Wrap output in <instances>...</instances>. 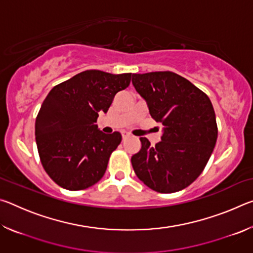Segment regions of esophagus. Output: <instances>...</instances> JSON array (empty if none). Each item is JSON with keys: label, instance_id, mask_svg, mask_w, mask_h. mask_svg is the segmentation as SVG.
I'll list each match as a JSON object with an SVG mask.
<instances>
[{"label": "esophagus", "instance_id": "esophagus-1", "mask_svg": "<svg viewBox=\"0 0 253 253\" xmlns=\"http://www.w3.org/2000/svg\"><path fill=\"white\" fill-rule=\"evenodd\" d=\"M122 136H123V139H126V138H127V137H129L130 135H129V134H128V132H127V131H122Z\"/></svg>", "mask_w": 253, "mask_h": 253}]
</instances>
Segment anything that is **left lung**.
Returning a JSON list of instances; mask_svg holds the SVG:
<instances>
[{
  "instance_id": "left-lung-1",
  "label": "left lung",
  "mask_w": 253,
  "mask_h": 253,
  "mask_svg": "<svg viewBox=\"0 0 253 253\" xmlns=\"http://www.w3.org/2000/svg\"><path fill=\"white\" fill-rule=\"evenodd\" d=\"M136 91L152 118L163 125L155 146L140 137L131 165L140 181L158 193H174L193 183L211 157L217 138L215 113L207 93L172 71L132 75Z\"/></svg>"
}]
</instances>
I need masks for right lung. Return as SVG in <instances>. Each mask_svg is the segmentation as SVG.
<instances>
[{"instance_id": "obj_1", "label": "right lung", "mask_w": 253, "mask_h": 253, "mask_svg": "<svg viewBox=\"0 0 253 253\" xmlns=\"http://www.w3.org/2000/svg\"><path fill=\"white\" fill-rule=\"evenodd\" d=\"M131 74L85 70L51 89L36 118V142L46 174L66 190L100 181L109 157L122 142L119 131L104 134L96 125Z\"/></svg>"}]
</instances>
